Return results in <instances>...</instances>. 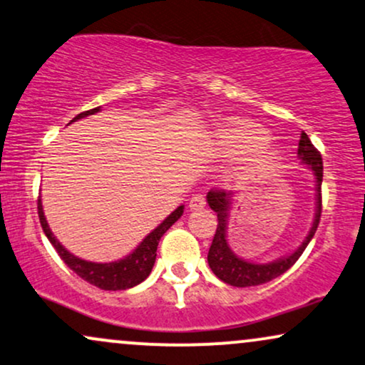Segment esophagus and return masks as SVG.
<instances>
[{
	"mask_svg": "<svg viewBox=\"0 0 365 365\" xmlns=\"http://www.w3.org/2000/svg\"><path fill=\"white\" fill-rule=\"evenodd\" d=\"M188 207L194 209V210L204 209V207H205V197L202 195V194H195V195H192L190 202H188Z\"/></svg>",
	"mask_w": 365,
	"mask_h": 365,
	"instance_id": "34e87169",
	"label": "esophagus"
}]
</instances>
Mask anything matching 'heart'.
Here are the masks:
<instances>
[{
  "label": "heart",
  "mask_w": 365,
  "mask_h": 365,
  "mask_svg": "<svg viewBox=\"0 0 365 365\" xmlns=\"http://www.w3.org/2000/svg\"><path fill=\"white\" fill-rule=\"evenodd\" d=\"M216 140L222 151L238 153L241 149L253 148L265 143L267 130L250 120H230L216 130ZM274 153H263L257 160H253V165L250 166V170L265 168V166L274 165Z\"/></svg>",
  "instance_id": "1"
}]
</instances>
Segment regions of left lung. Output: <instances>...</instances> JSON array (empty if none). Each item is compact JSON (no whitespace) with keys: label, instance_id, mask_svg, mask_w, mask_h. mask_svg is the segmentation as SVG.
<instances>
[{"label":"left lung","instance_id":"8db88e82","mask_svg":"<svg viewBox=\"0 0 365 365\" xmlns=\"http://www.w3.org/2000/svg\"><path fill=\"white\" fill-rule=\"evenodd\" d=\"M297 155L313 170L316 178V217L311 227L309 235L302 241V245L289 257L280 258L277 262L265 263V265H258V263L245 262L243 258H238L227 247L226 230H227V209H230V194L226 190H219L212 188L207 194V204L210 209L217 214V227L216 235H214L212 243H210L207 262L210 270L217 275L222 282L235 285V287H252V285H260L270 280L277 279L284 272H287L291 267L299 260V257L304 252L309 241L313 240L316 230H318L319 217H322V182H323V160L318 149L311 143L308 134L302 133L299 139V148H297Z\"/></svg>","mask_w":365,"mask_h":365}]
</instances>
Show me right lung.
Returning <instances> with one entry per match:
<instances>
[{
	"mask_svg": "<svg viewBox=\"0 0 365 365\" xmlns=\"http://www.w3.org/2000/svg\"><path fill=\"white\" fill-rule=\"evenodd\" d=\"M100 107L78 113L71 122L86 115H91V113H96ZM37 210H38V219H41V226L43 232H46L47 240L51 241V245L56 248V252L59 253V257L63 258V262L74 272V274L80 275L83 280H86V282H90L91 285H95V287L103 289V291H125V289H130L134 287V285L140 284L149 274H151L153 265H155V260H156L158 243H160L161 236L170 230L171 225H175V222L180 219V216H182L183 205H180L178 209H175L155 231L149 232L146 238L143 240V243H140L139 247L129 255V257H125L124 260L112 262V263L86 262V260H81V258L74 257L73 253H69L68 250H66L63 245L56 240V236L52 235L51 227L47 226L46 217H43L41 199L37 200Z\"/></svg>",
	"mask_w": 365,
	"mask_h": 365,
	"instance_id": "obj_1",
	"label": "right lung"
}]
</instances>
